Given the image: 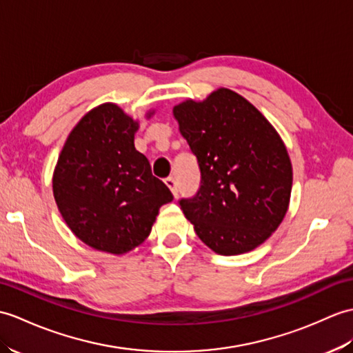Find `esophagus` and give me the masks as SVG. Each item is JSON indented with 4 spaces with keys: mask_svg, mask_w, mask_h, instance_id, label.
I'll return each mask as SVG.
<instances>
[{
    "mask_svg": "<svg viewBox=\"0 0 353 353\" xmlns=\"http://www.w3.org/2000/svg\"><path fill=\"white\" fill-rule=\"evenodd\" d=\"M165 185L170 188L171 192H173V195L177 196V182H176V179L174 177H167L165 179Z\"/></svg>",
    "mask_w": 353,
    "mask_h": 353,
    "instance_id": "1",
    "label": "esophagus"
}]
</instances>
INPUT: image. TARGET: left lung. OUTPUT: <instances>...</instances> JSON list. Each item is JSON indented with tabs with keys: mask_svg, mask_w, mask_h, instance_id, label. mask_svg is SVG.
Segmentation results:
<instances>
[{
	"mask_svg": "<svg viewBox=\"0 0 353 353\" xmlns=\"http://www.w3.org/2000/svg\"><path fill=\"white\" fill-rule=\"evenodd\" d=\"M173 114L201 173L199 192L179 201L196 236L223 256L257 248L289 209L293 173L283 139L228 88L179 103Z\"/></svg>",
	"mask_w": 353,
	"mask_h": 353,
	"instance_id": "left-lung-1",
	"label": "left lung"
}]
</instances>
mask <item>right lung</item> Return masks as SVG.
Returning <instances> with one entry per match:
<instances>
[{"label":"right lung","instance_id":"obj_1","mask_svg":"<svg viewBox=\"0 0 353 353\" xmlns=\"http://www.w3.org/2000/svg\"><path fill=\"white\" fill-rule=\"evenodd\" d=\"M137 130L138 121L116 103L96 106L72 129L52 177L55 203L72 233L117 256L141 245L159 208L173 200L135 149Z\"/></svg>","mask_w":353,"mask_h":353}]
</instances>
